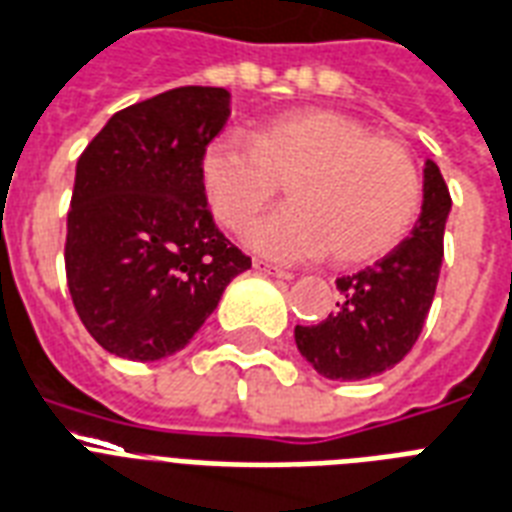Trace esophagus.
Returning a JSON list of instances; mask_svg holds the SVG:
<instances>
[{
	"mask_svg": "<svg viewBox=\"0 0 512 512\" xmlns=\"http://www.w3.org/2000/svg\"><path fill=\"white\" fill-rule=\"evenodd\" d=\"M253 270L264 272V275H272V278H283V280L294 278L291 272L283 270V267H278V264H272V261L267 259H253Z\"/></svg>",
	"mask_w": 512,
	"mask_h": 512,
	"instance_id": "1",
	"label": "esophagus"
}]
</instances>
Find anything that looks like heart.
<instances>
[{"instance_id":"1","label":"heart","mask_w":512,"mask_h":512,"mask_svg":"<svg viewBox=\"0 0 512 512\" xmlns=\"http://www.w3.org/2000/svg\"><path fill=\"white\" fill-rule=\"evenodd\" d=\"M283 183L288 207L245 232L253 251L278 261L380 259L410 232L421 205V172L405 145L334 110L280 115L251 140L221 134L199 159L207 210L229 232L251 224Z\"/></svg>"}]
</instances>
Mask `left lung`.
<instances>
[{
    "label": "left lung",
    "instance_id": "obj_1",
    "mask_svg": "<svg viewBox=\"0 0 512 512\" xmlns=\"http://www.w3.org/2000/svg\"><path fill=\"white\" fill-rule=\"evenodd\" d=\"M451 194L440 167L426 161L424 205L416 226L383 259L337 278L340 302L326 321L297 326L294 340L318 375L364 380L405 359L424 329L443 267Z\"/></svg>",
    "mask_w": 512,
    "mask_h": 512
}]
</instances>
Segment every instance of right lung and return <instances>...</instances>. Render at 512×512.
<instances>
[{"instance_id": "1", "label": "right lung", "mask_w": 512, "mask_h": 512, "mask_svg": "<svg viewBox=\"0 0 512 512\" xmlns=\"http://www.w3.org/2000/svg\"><path fill=\"white\" fill-rule=\"evenodd\" d=\"M229 91L183 86L118 110L88 142L67 213V286L105 351L159 361L186 348L251 259L226 240L199 186Z\"/></svg>"}]
</instances>
